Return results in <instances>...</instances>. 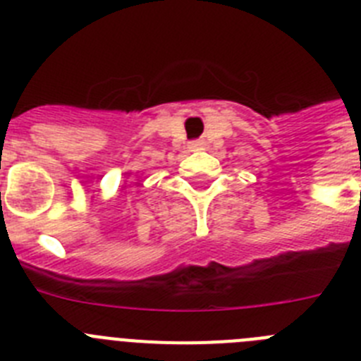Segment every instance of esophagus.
I'll return each instance as SVG.
<instances>
[{"label":"esophagus","instance_id":"esophagus-1","mask_svg":"<svg viewBox=\"0 0 361 361\" xmlns=\"http://www.w3.org/2000/svg\"><path fill=\"white\" fill-rule=\"evenodd\" d=\"M200 148V142H193V145H191V149H199Z\"/></svg>","mask_w":361,"mask_h":361}]
</instances>
